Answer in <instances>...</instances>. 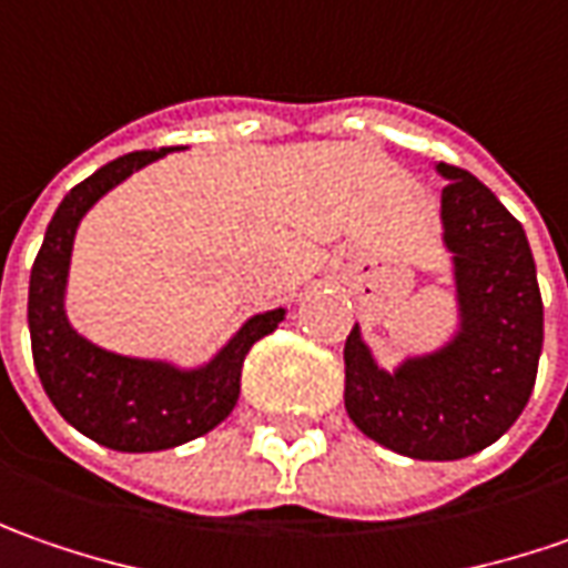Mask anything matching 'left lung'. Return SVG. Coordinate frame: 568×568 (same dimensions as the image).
I'll return each mask as SVG.
<instances>
[{
    "mask_svg": "<svg viewBox=\"0 0 568 568\" xmlns=\"http://www.w3.org/2000/svg\"><path fill=\"white\" fill-rule=\"evenodd\" d=\"M443 245L459 326L434 352L383 371L358 323L345 339V412L408 459L453 462L497 443L528 405L544 345L538 270L516 216L471 172L437 163Z\"/></svg>",
    "mask_w": 568,
    "mask_h": 568,
    "instance_id": "8db88e82",
    "label": "left lung"
}]
</instances>
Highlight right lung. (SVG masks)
I'll return each instance as SVG.
<instances>
[{
  "label": "right lung",
  "mask_w": 568,
  "mask_h": 568,
  "mask_svg": "<svg viewBox=\"0 0 568 568\" xmlns=\"http://www.w3.org/2000/svg\"><path fill=\"white\" fill-rule=\"evenodd\" d=\"M166 153L169 148L125 153L71 187L47 225L30 270L28 326L40 383L74 430L119 453L172 449L204 437L229 418L242 393V364L251 345L285 321V307L254 314L210 362L197 367L115 355L71 326L65 288L74 232L84 213L131 172Z\"/></svg>",
  "instance_id": "add662e5"
}]
</instances>
